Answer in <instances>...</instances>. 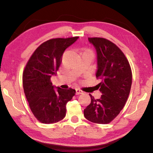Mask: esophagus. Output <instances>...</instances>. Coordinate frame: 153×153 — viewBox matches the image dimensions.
<instances>
[{"instance_id":"34e87169","label":"esophagus","mask_w":153,"mask_h":153,"mask_svg":"<svg viewBox=\"0 0 153 153\" xmlns=\"http://www.w3.org/2000/svg\"><path fill=\"white\" fill-rule=\"evenodd\" d=\"M83 91L79 89H76V95H79V94H82Z\"/></svg>"}]
</instances>
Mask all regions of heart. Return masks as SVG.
Listing matches in <instances>:
<instances>
[{"label":"heart","mask_w":153,"mask_h":153,"mask_svg":"<svg viewBox=\"0 0 153 153\" xmlns=\"http://www.w3.org/2000/svg\"><path fill=\"white\" fill-rule=\"evenodd\" d=\"M84 52H85V53H88L91 54V55H92V52H91V51H84ZM92 56H93V55H92Z\"/></svg>","instance_id":"b5f03b06"}]
</instances>
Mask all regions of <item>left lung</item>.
<instances>
[{
	"label": "left lung",
	"mask_w": 153,
	"mask_h": 153,
	"mask_svg": "<svg viewBox=\"0 0 153 153\" xmlns=\"http://www.w3.org/2000/svg\"><path fill=\"white\" fill-rule=\"evenodd\" d=\"M97 53L96 77L101 79L97 89L100 99L90 95L91 102L84 109L85 118L92 123L107 124L124 107L130 92L132 74L129 62L122 51L108 39L88 38Z\"/></svg>",
	"instance_id": "1"
}]
</instances>
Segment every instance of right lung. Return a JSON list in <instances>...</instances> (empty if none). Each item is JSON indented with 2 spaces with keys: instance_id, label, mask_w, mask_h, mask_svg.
<instances>
[{
  "instance_id": "right-lung-1",
  "label": "right lung",
  "mask_w": 153,
  "mask_h": 153,
  "mask_svg": "<svg viewBox=\"0 0 153 153\" xmlns=\"http://www.w3.org/2000/svg\"><path fill=\"white\" fill-rule=\"evenodd\" d=\"M79 37L56 38L46 41L35 50L25 68L23 86L33 114L39 122L57 123L66 115V104L75 95V90L62 89L52 84L65 50ZM56 88V89L55 88Z\"/></svg>"
}]
</instances>
